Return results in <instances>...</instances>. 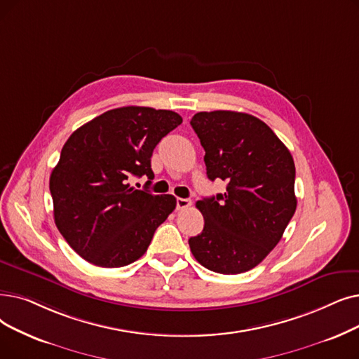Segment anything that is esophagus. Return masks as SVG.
<instances>
[{"instance_id":"34e87169","label":"esophagus","mask_w":359,"mask_h":359,"mask_svg":"<svg viewBox=\"0 0 359 359\" xmlns=\"http://www.w3.org/2000/svg\"><path fill=\"white\" fill-rule=\"evenodd\" d=\"M192 205V201L188 198H177L176 199V208L177 210H186Z\"/></svg>"}]
</instances>
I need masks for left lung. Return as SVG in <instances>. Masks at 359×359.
Here are the masks:
<instances>
[{"label": "left lung", "instance_id": "left-lung-1", "mask_svg": "<svg viewBox=\"0 0 359 359\" xmlns=\"http://www.w3.org/2000/svg\"><path fill=\"white\" fill-rule=\"evenodd\" d=\"M191 126L205 149L208 179L227 182L224 195L196 202L205 224L189 239L191 251L211 271L245 273L271 252L294 214L293 158L251 114L201 111Z\"/></svg>", "mask_w": 359, "mask_h": 359}]
</instances>
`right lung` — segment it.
<instances>
[{
	"label": "right lung",
	"instance_id": "add662e5",
	"mask_svg": "<svg viewBox=\"0 0 359 359\" xmlns=\"http://www.w3.org/2000/svg\"><path fill=\"white\" fill-rule=\"evenodd\" d=\"M182 117L170 110L121 107L74 130L50 177L54 222L93 266L116 269L141 258L157 227L176 208L173 195L130 186L147 175L152 151Z\"/></svg>",
	"mask_w": 359,
	"mask_h": 359
}]
</instances>
